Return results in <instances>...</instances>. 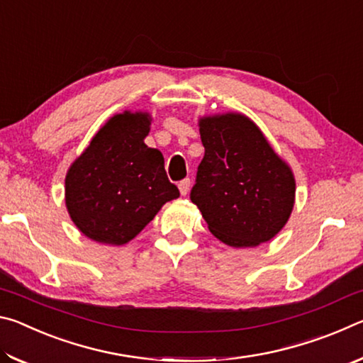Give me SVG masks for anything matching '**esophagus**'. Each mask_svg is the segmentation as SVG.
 Here are the masks:
<instances>
[{"instance_id": "34e87169", "label": "esophagus", "mask_w": 363, "mask_h": 363, "mask_svg": "<svg viewBox=\"0 0 363 363\" xmlns=\"http://www.w3.org/2000/svg\"><path fill=\"white\" fill-rule=\"evenodd\" d=\"M179 190H181L182 195L189 194V190H190V179H189V177H186V179H182L179 182Z\"/></svg>"}]
</instances>
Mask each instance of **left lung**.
Instances as JSON below:
<instances>
[{
	"mask_svg": "<svg viewBox=\"0 0 363 363\" xmlns=\"http://www.w3.org/2000/svg\"><path fill=\"white\" fill-rule=\"evenodd\" d=\"M205 155L190 200L211 233L230 247H256L279 233L294 203V177L253 121L227 113L200 121Z\"/></svg>",
	"mask_w": 363,
	"mask_h": 363,
	"instance_id": "obj_1",
	"label": "left lung"
}]
</instances>
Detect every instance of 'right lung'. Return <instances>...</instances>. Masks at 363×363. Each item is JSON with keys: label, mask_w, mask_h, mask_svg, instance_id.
Listing matches in <instances>:
<instances>
[{"label": "right lung", "mask_w": 363, "mask_h": 363, "mask_svg": "<svg viewBox=\"0 0 363 363\" xmlns=\"http://www.w3.org/2000/svg\"><path fill=\"white\" fill-rule=\"evenodd\" d=\"M145 113L115 115L65 177V203L86 237L107 245L133 240L167 201L179 196L163 155L144 144Z\"/></svg>", "instance_id": "obj_1"}]
</instances>
